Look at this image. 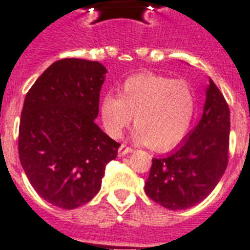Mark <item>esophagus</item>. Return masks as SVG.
<instances>
[{"label": "esophagus", "mask_w": 250, "mask_h": 250, "mask_svg": "<svg viewBox=\"0 0 250 250\" xmlns=\"http://www.w3.org/2000/svg\"><path fill=\"white\" fill-rule=\"evenodd\" d=\"M131 152H133V148L125 146V145H121V147L118 148V156L122 157V156L127 155V153H131Z\"/></svg>", "instance_id": "34e87169"}]
</instances>
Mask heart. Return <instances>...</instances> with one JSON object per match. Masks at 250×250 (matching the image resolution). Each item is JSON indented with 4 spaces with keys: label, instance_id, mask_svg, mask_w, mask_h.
Returning a JSON list of instances; mask_svg holds the SVG:
<instances>
[{
    "label": "heart",
    "instance_id": "heart-1",
    "mask_svg": "<svg viewBox=\"0 0 250 250\" xmlns=\"http://www.w3.org/2000/svg\"><path fill=\"white\" fill-rule=\"evenodd\" d=\"M196 95L186 80L143 73L123 82L119 95L105 94L99 104L102 123L119 138L134 116V138L157 151L176 146L190 129Z\"/></svg>",
    "mask_w": 250,
    "mask_h": 250
}]
</instances>
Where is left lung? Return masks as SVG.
Listing matches in <instances>:
<instances>
[{"label":"left lung","mask_w":250,"mask_h":250,"mask_svg":"<svg viewBox=\"0 0 250 250\" xmlns=\"http://www.w3.org/2000/svg\"><path fill=\"white\" fill-rule=\"evenodd\" d=\"M229 133V107L210 79L199 125L170 155L152 158L145 182L147 196L170 210H185L203 201L227 170Z\"/></svg>","instance_id":"obj_1"}]
</instances>
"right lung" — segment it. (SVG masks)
Segmentation results:
<instances>
[{"label":"right lung","mask_w":250,"mask_h":250,"mask_svg":"<svg viewBox=\"0 0 250 250\" xmlns=\"http://www.w3.org/2000/svg\"><path fill=\"white\" fill-rule=\"evenodd\" d=\"M107 69L98 62L62 59L41 74L25 97L19 156L35 191L62 209L98 194L119 145L94 119Z\"/></svg>","instance_id":"add662e5"}]
</instances>
